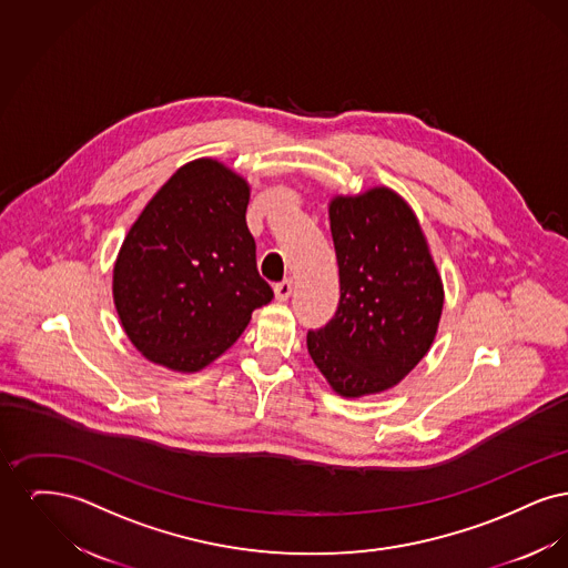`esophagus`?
I'll return each mask as SVG.
<instances>
[{
	"instance_id": "34e87169",
	"label": "esophagus",
	"mask_w": 568,
	"mask_h": 568,
	"mask_svg": "<svg viewBox=\"0 0 568 568\" xmlns=\"http://www.w3.org/2000/svg\"><path fill=\"white\" fill-rule=\"evenodd\" d=\"M292 290H294V281H292V278H285V281H281V283L274 285V296H276V300L285 302L287 297L292 296Z\"/></svg>"
}]
</instances>
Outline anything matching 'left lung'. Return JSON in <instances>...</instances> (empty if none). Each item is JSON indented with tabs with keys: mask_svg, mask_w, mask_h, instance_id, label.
I'll use <instances>...</instances> for the list:
<instances>
[{
	"mask_svg": "<svg viewBox=\"0 0 568 568\" xmlns=\"http://www.w3.org/2000/svg\"><path fill=\"white\" fill-rule=\"evenodd\" d=\"M329 230L341 300L306 347L334 392L359 398L394 387L428 353L443 283L417 216L392 190L334 197Z\"/></svg>",
	"mask_w": 568,
	"mask_h": 568,
	"instance_id": "left-lung-1",
	"label": "left lung"
}]
</instances>
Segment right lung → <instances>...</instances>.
<instances>
[{
    "label": "right lung",
    "instance_id": "right-lung-1",
    "mask_svg": "<svg viewBox=\"0 0 568 568\" xmlns=\"http://www.w3.org/2000/svg\"><path fill=\"white\" fill-rule=\"evenodd\" d=\"M248 185L215 160L179 168L138 216L114 264L112 294L135 349L195 373L230 349L274 292L246 227Z\"/></svg>",
    "mask_w": 568,
    "mask_h": 568
}]
</instances>
